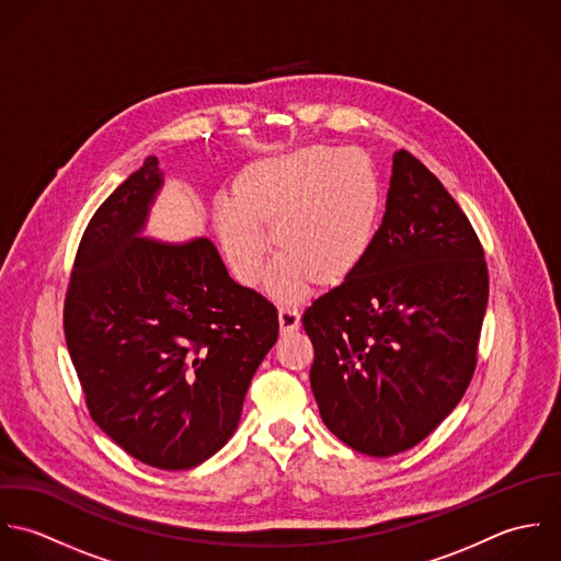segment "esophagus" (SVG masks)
Returning <instances> with one entry per match:
<instances>
[{"label": "esophagus", "mask_w": 561, "mask_h": 561, "mask_svg": "<svg viewBox=\"0 0 561 561\" xmlns=\"http://www.w3.org/2000/svg\"><path fill=\"white\" fill-rule=\"evenodd\" d=\"M301 325V314L290 308H279V330L282 334H293Z\"/></svg>", "instance_id": "obj_1"}]
</instances>
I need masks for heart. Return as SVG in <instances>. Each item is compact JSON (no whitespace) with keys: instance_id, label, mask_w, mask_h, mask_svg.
I'll use <instances>...</instances> for the list:
<instances>
[{"instance_id":"1","label":"heart","mask_w":561,"mask_h":561,"mask_svg":"<svg viewBox=\"0 0 561 561\" xmlns=\"http://www.w3.org/2000/svg\"><path fill=\"white\" fill-rule=\"evenodd\" d=\"M383 210V191L362 151L312 145L247 167L236 197H219L215 229L233 277L255 286L264 275L268 236L282 255L268 290L299 299L308 284L346 282L368 257Z\"/></svg>"}]
</instances>
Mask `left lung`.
Instances as JSON below:
<instances>
[{"label": "left lung", "mask_w": 561, "mask_h": 561, "mask_svg": "<svg viewBox=\"0 0 561 561\" xmlns=\"http://www.w3.org/2000/svg\"><path fill=\"white\" fill-rule=\"evenodd\" d=\"M477 231L410 151L394 153L377 240L304 314L328 430L370 457L423 443L461 401L488 306Z\"/></svg>", "instance_id": "left-lung-1"}]
</instances>
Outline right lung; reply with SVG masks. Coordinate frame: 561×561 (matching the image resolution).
Instances as JSON below:
<instances>
[{
	"instance_id": "add662e5",
	"label": "right lung",
	"mask_w": 561,
	"mask_h": 561,
	"mask_svg": "<svg viewBox=\"0 0 561 561\" xmlns=\"http://www.w3.org/2000/svg\"><path fill=\"white\" fill-rule=\"evenodd\" d=\"M162 175L149 156L87 225L65 295V340L91 419L134 459L195 468L238 427L277 310L238 286L215 244L138 238Z\"/></svg>"
}]
</instances>
